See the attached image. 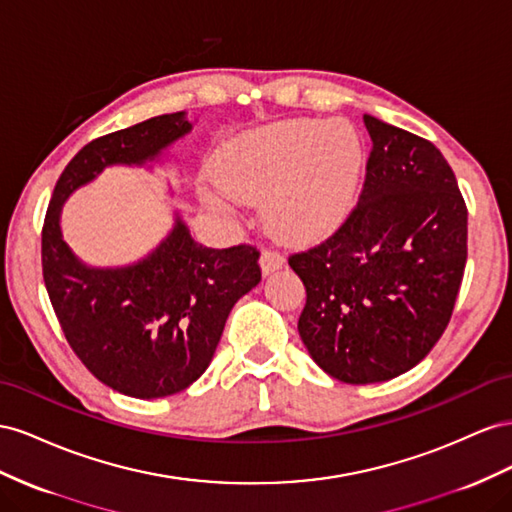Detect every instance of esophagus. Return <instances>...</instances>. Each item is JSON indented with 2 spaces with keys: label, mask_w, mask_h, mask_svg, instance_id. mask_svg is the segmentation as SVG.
I'll return each mask as SVG.
<instances>
[{
  "label": "esophagus",
  "mask_w": 512,
  "mask_h": 512,
  "mask_svg": "<svg viewBox=\"0 0 512 512\" xmlns=\"http://www.w3.org/2000/svg\"><path fill=\"white\" fill-rule=\"evenodd\" d=\"M285 264V259L279 251H272V248H264V253H261V270L264 274H270L274 270H279Z\"/></svg>",
  "instance_id": "34e87169"
}]
</instances>
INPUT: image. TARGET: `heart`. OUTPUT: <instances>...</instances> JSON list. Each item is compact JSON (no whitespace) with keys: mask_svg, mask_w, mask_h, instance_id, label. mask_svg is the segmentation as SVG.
Masks as SVG:
<instances>
[{"mask_svg":"<svg viewBox=\"0 0 512 512\" xmlns=\"http://www.w3.org/2000/svg\"><path fill=\"white\" fill-rule=\"evenodd\" d=\"M367 167V145L349 120H285L238 139L218 163V182L233 197L272 193L266 218L276 236L311 242L328 236L354 210Z\"/></svg>","mask_w":512,"mask_h":512,"instance_id":"b5f03b06","label":"heart"}]
</instances>
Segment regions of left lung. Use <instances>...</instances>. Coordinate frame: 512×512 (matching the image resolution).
<instances>
[{"mask_svg":"<svg viewBox=\"0 0 512 512\" xmlns=\"http://www.w3.org/2000/svg\"><path fill=\"white\" fill-rule=\"evenodd\" d=\"M362 120L373 145L358 203L332 236L289 255L306 287L302 343L345 384L386 382L431 352L467 261V208L442 152Z\"/></svg>","mask_w":512,"mask_h":512,"instance_id":"obj_1","label":"left lung"}]
</instances>
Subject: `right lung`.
<instances>
[{
  "mask_svg": "<svg viewBox=\"0 0 512 512\" xmlns=\"http://www.w3.org/2000/svg\"><path fill=\"white\" fill-rule=\"evenodd\" d=\"M188 130L178 111L90 141L62 171L42 225V276L68 345L102 384L135 399L169 397L208 369L233 304L261 281L257 246L208 248L178 218L137 264L87 268L62 238L60 212L105 167L143 165Z\"/></svg>",
  "mask_w": 512,
  "mask_h": 512,
  "instance_id": "add662e5",
  "label": "right lung"
}]
</instances>
